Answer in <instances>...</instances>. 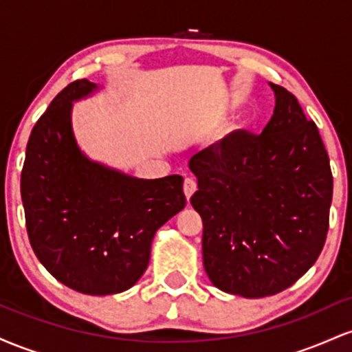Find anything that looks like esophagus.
Instances as JSON below:
<instances>
[{
	"mask_svg": "<svg viewBox=\"0 0 352 352\" xmlns=\"http://www.w3.org/2000/svg\"><path fill=\"white\" fill-rule=\"evenodd\" d=\"M195 190H197V182L193 180L192 177H187L184 182V193L185 197H187V200L193 195V193H195Z\"/></svg>",
	"mask_w": 352,
	"mask_h": 352,
	"instance_id": "34e87169",
	"label": "esophagus"
}]
</instances>
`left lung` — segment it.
<instances>
[{
	"label": "left lung",
	"instance_id": "left-lung-1",
	"mask_svg": "<svg viewBox=\"0 0 352 352\" xmlns=\"http://www.w3.org/2000/svg\"><path fill=\"white\" fill-rule=\"evenodd\" d=\"M274 111L260 135L235 131L190 159L204 220V266L225 293L272 296L318 260L329 228L333 173L316 124L270 82Z\"/></svg>",
	"mask_w": 352,
	"mask_h": 352
}]
</instances>
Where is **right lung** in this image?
I'll return each instance as SVG.
<instances>
[{
    "label": "right lung",
    "mask_w": 352,
    "mask_h": 352,
    "mask_svg": "<svg viewBox=\"0 0 352 352\" xmlns=\"http://www.w3.org/2000/svg\"><path fill=\"white\" fill-rule=\"evenodd\" d=\"M98 91L79 79L52 99L31 131L21 199L33 252L56 280L84 294L134 286L153 235L185 207L184 179L144 180L87 159L71 125L72 102Z\"/></svg>",
    "instance_id": "right-lung-1"
}]
</instances>
